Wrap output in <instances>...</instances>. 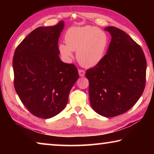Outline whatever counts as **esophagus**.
<instances>
[{"mask_svg":"<svg viewBox=\"0 0 154 154\" xmlns=\"http://www.w3.org/2000/svg\"><path fill=\"white\" fill-rule=\"evenodd\" d=\"M78 72H79V75L80 77H84L85 76V71L83 70L79 69L78 70Z\"/></svg>","mask_w":154,"mask_h":154,"instance_id":"obj_1","label":"esophagus"}]
</instances>
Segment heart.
Masks as SVG:
<instances>
[{
    "label": "heart",
    "mask_w": 154,
    "mask_h": 154,
    "mask_svg": "<svg viewBox=\"0 0 154 154\" xmlns=\"http://www.w3.org/2000/svg\"><path fill=\"white\" fill-rule=\"evenodd\" d=\"M65 43L58 45V50L65 60L70 61L76 51L79 63L85 67H94L102 61L109 43V38L103 30L97 28L72 27L66 31Z\"/></svg>",
    "instance_id": "heart-1"
}]
</instances>
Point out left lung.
<instances>
[{
  "instance_id": "1",
  "label": "left lung",
  "mask_w": 154,
  "mask_h": 154,
  "mask_svg": "<svg viewBox=\"0 0 154 154\" xmlns=\"http://www.w3.org/2000/svg\"><path fill=\"white\" fill-rule=\"evenodd\" d=\"M105 30L111 35L106 54L100 63L86 71L90 105L106 118L131 109L145 85L147 62L140 45L124 31L114 26Z\"/></svg>"
}]
</instances>
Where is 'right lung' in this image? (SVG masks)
Instances as JSON below:
<instances>
[{"label": "right lung", "instance_id": "right-lung-1", "mask_svg": "<svg viewBox=\"0 0 154 154\" xmlns=\"http://www.w3.org/2000/svg\"><path fill=\"white\" fill-rule=\"evenodd\" d=\"M63 21L38 27L17 46L13 59L14 87L31 113L49 119L67 105L69 92L79 74L76 66L60 59L58 38Z\"/></svg>", "mask_w": 154, "mask_h": 154}]
</instances>
